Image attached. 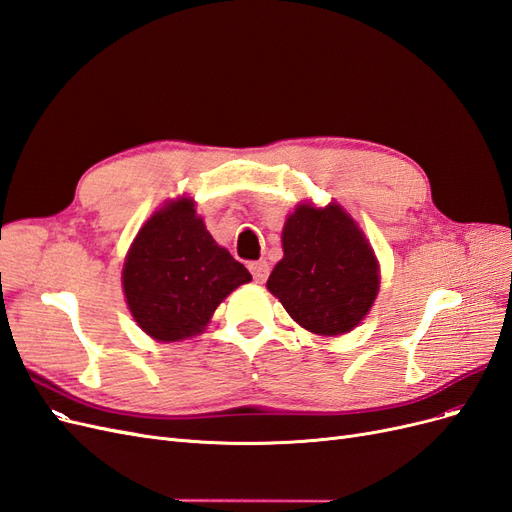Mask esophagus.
<instances>
[{"mask_svg": "<svg viewBox=\"0 0 512 512\" xmlns=\"http://www.w3.org/2000/svg\"><path fill=\"white\" fill-rule=\"evenodd\" d=\"M249 270H251V274L255 278V283H266V278L270 274L268 261H253L251 266H249Z\"/></svg>", "mask_w": 512, "mask_h": 512, "instance_id": "obj_1", "label": "esophagus"}]
</instances>
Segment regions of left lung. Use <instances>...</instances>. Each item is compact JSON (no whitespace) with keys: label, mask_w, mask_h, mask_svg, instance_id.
Returning <instances> with one entry per match:
<instances>
[{"label":"left lung","mask_w":512,"mask_h":512,"mask_svg":"<svg viewBox=\"0 0 512 512\" xmlns=\"http://www.w3.org/2000/svg\"><path fill=\"white\" fill-rule=\"evenodd\" d=\"M283 259L268 289L295 323L319 336L351 332L381 285L370 242L340 204H300L283 227Z\"/></svg>","instance_id":"1"}]
</instances>
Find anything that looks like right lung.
Segmentation results:
<instances>
[{
  "instance_id": "add662e5",
  "label": "right lung",
  "mask_w": 512,
  "mask_h": 512,
  "mask_svg": "<svg viewBox=\"0 0 512 512\" xmlns=\"http://www.w3.org/2000/svg\"><path fill=\"white\" fill-rule=\"evenodd\" d=\"M249 280V270L208 234L191 197L142 225L123 266L131 317L159 342L202 334L217 306Z\"/></svg>"
}]
</instances>
